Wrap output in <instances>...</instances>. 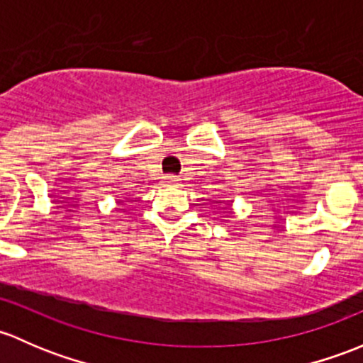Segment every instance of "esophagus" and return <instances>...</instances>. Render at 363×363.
<instances>
[{
  "mask_svg": "<svg viewBox=\"0 0 363 363\" xmlns=\"http://www.w3.org/2000/svg\"><path fill=\"white\" fill-rule=\"evenodd\" d=\"M167 182H177V178H174V177H167Z\"/></svg>",
  "mask_w": 363,
  "mask_h": 363,
  "instance_id": "34e87169",
  "label": "esophagus"
}]
</instances>
